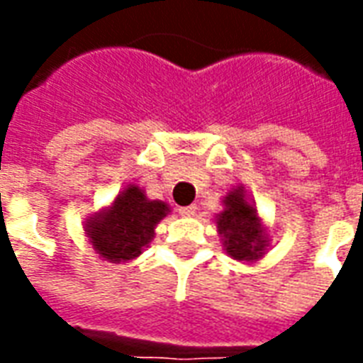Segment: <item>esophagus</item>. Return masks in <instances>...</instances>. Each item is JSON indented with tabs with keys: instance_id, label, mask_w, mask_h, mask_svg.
I'll return each mask as SVG.
<instances>
[{
	"instance_id": "1",
	"label": "esophagus",
	"mask_w": 363,
	"mask_h": 363,
	"mask_svg": "<svg viewBox=\"0 0 363 363\" xmlns=\"http://www.w3.org/2000/svg\"><path fill=\"white\" fill-rule=\"evenodd\" d=\"M196 204H190V206H182V208H179V213H181V216H186V218H189V216H194V213H196Z\"/></svg>"
}]
</instances>
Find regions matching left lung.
I'll return each instance as SVG.
<instances>
[{
    "instance_id": "obj_1",
    "label": "left lung",
    "mask_w": 363,
    "mask_h": 363,
    "mask_svg": "<svg viewBox=\"0 0 363 363\" xmlns=\"http://www.w3.org/2000/svg\"><path fill=\"white\" fill-rule=\"evenodd\" d=\"M225 210L218 218V229L223 235L225 251L235 260H255L262 257L267 239L262 235L257 212L247 204L243 192L233 190L225 196Z\"/></svg>"
}]
</instances>
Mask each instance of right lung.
Returning a JSON list of instances; mask_svg holds the SVG:
<instances>
[{
  "label": "right lung",
  "instance_id": "obj_1",
  "mask_svg": "<svg viewBox=\"0 0 363 363\" xmlns=\"http://www.w3.org/2000/svg\"><path fill=\"white\" fill-rule=\"evenodd\" d=\"M167 212L165 202L147 200L138 186H130L103 218L91 221V243L111 262L132 260L150 243L153 229Z\"/></svg>",
  "mask_w": 363,
  "mask_h": 363
}]
</instances>
